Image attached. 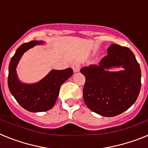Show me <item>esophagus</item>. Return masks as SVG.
I'll return each instance as SVG.
<instances>
[{"instance_id": "obj_1", "label": "esophagus", "mask_w": 148, "mask_h": 148, "mask_svg": "<svg viewBox=\"0 0 148 148\" xmlns=\"http://www.w3.org/2000/svg\"><path fill=\"white\" fill-rule=\"evenodd\" d=\"M72 68H73V71L75 72V73H77V72H78L79 70H80V68H81L80 64H79L78 62H77V61L73 62V64H72Z\"/></svg>"}]
</instances>
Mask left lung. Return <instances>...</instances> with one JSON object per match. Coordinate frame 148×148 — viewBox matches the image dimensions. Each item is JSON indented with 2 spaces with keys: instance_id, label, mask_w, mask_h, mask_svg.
Returning a JSON list of instances; mask_svg holds the SVG:
<instances>
[{
  "instance_id": "obj_1",
  "label": "left lung",
  "mask_w": 148,
  "mask_h": 148,
  "mask_svg": "<svg viewBox=\"0 0 148 148\" xmlns=\"http://www.w3.org/2000/svg\"><path fill=\"white\" fill-rule=\"evenodd\" d=\"M122 66L124 71L106 70ZM85 77L83 97L87 108L107 117L117 116L130 108L141 89V69L131 50L126 47L111 44L108 55L99 64L81 69Z\"/></svg>"
}]
</instances>
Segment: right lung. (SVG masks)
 Masks as SVG:
<instances>
[{
    "label": "right lung",
    "mask_w": 148,
    "mask_h": 148,
    "mask_svg": "<svg viewBox=\"0 0 148 148\" xmlns=\"http://www.w3.org/2000/svg\"><path fill=\"white\" fill-rule=\"evenodd\" d=\"M42 42L31 40L17 49L9 65L8 87L18 104L29 112H44L53 108L59 94L60 87L73 75L71 68L52 70L42 80L34 84L21 83L17 78L15 67L24 52Z\"/></svg>",
    "instance_id": "1"
}]
</instances>
